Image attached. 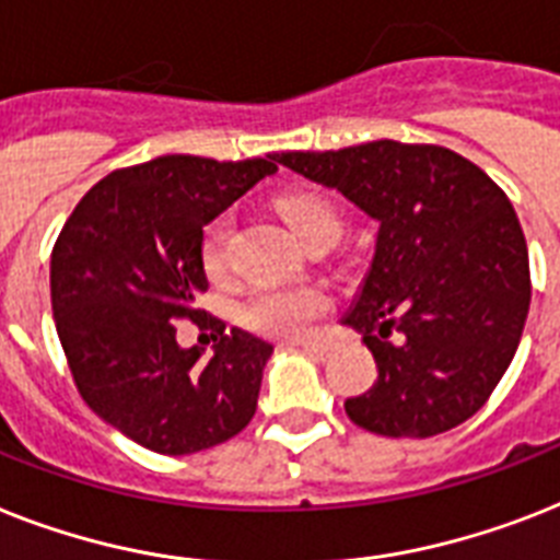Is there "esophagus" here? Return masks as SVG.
Returning <instances> with one entry per match:
<instances>
[{"mask_svg": "<svg viewBox=\"0 0 560 560\" xmlns=\"http://www.w3.org/2000/svg\"><path fill=\"white\" fill-rule=\"evenodd\" d=\"M293 348H302V351L313 353V357H325L327 348L322 342H316V339H302V342H293Z\"/></svg>", "mask_w": 560, "mask_h": 560, "instance_id": "1", "label": "esophagus"}]
</instances>
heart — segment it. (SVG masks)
<instances>
[{"instance_id":"1","label":"heart","mask_w":560,"mask_h":560,"mask_svg":"<svg viewBox=\"0 0 560 560\" xmlns=\"http://www.w3.org/2000/svg\"><path fill=\"white\" fill-rule=\"evenodd\" d=\"M279 215L288 221L295 238L311 241L322 230L339 233V215L334 203L319 192H284L276 198ZM230 235L233 218L218 215L209 221L201 241V261L209 279H224L230 267ZM330 311V299L316 288H261L241 304V325L261 336L295 339L311 330L319 316Z\"/></svg>"}]
</instances>
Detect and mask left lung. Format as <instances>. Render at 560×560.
I'll return each instance as SVG.
<instances>
[{
  "label": "left lung",
  "mask_w": 560,
  "mask_h": 560,
  "mask_svg": "<svg viewBox=\"0 0 560 560\" xmlns=\"http://www.w3.org/2000/svg\"><path fill=\"white\" fill-rule=\"evenodd\" d=\"M276 161L380 221L357 327L376 383L345 402L359 429L434 438L486 406L524 336L529 253L506 192L463 154L374 140Z\"/></svg>",
  "instance_id": "8db88e82"
}]
</instances>
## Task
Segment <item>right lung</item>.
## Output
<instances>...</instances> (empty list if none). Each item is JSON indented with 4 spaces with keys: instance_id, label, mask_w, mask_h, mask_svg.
<instances>
[{
    "instance_id": "add662e5",
    "label": "right lung",
    "mask_w": 560,
    "mask_h": 560,
    "mask_svg": "<svg viewBox=\"0 0 560 560\" xmlns=\"http://www.w3.org/2000/svg\"><path fill=\"white\" fill-rule=\"evenodd\" d=\"M272 161L163 154L97 180L59 230L51 311L77 390L149 452H203L256 413L272 345L224 330L195 295L207 290L203 226L279 170ZM180 318L217 334L212 358L176 345Z\"/></svg>"
}]
</instances>
